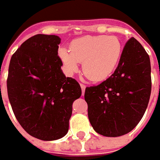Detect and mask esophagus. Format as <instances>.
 <instances>
[{
  "label": "esophagus",
  "mask_w": 160,
  "mask_h": 160,
  "mask_svg": "<svg viewBox=\"0 0 160 160\" xmlns=\"http://www.w3.org/2000/svg\"><path fill=\"white\" fill-rule=\"evenodd\" d=\"M80 88H81V91H82V95H84V92H85L86 86H85L84 84H81V83H80Z\"/></svg>",
  "instance_id": "esophagus-1"
}]
</instances>
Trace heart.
I'll use <instances>...</instances> for the list:
<instances>
[{"instance_id":"b5f03b06","label":"heart","mask_w":160,"mask_h":160,"mask_svg":"<svg viewBox=\"0 0 160 160\" xmlns=\"http://www.w3.org/2000/svg\"><path fill=\"white\" fill-rule=\"evenodd\" d=\"M58 54L69 75L79 71V62H82L86 77L98 82L108 79L116 70L122 55V45L115 36L88 35L74 40L71 51L60 48Z\"/></svg>"}]
</instances>
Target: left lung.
<instances>
[{
  "instance_id": "1",
  "label": "left lung",
  "mask_w": 160,
  "mask_h": 160,
  "mask_svg": "<svg viewBox=\"0 0 160 160\" xmlns=\"http://www.w3.org/2000/svg\"><path fill=\"white\" fill-rule=\"evenodd\" d=\"M150 73L149 56L135 38H130L114 73L85 89L89 122L97 133L119 137L136 127L148 104Z\"/></svg>"
}]
</instances>
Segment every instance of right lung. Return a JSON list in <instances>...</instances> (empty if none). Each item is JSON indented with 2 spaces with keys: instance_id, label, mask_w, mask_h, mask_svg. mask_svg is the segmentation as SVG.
<instances>
[{
  "instance_id": "obj_1",
  "label": "right lung",
  "mask_w": 160,
  "mask_h": 160,
  "mask_svg": "<svg viewBox=\"0 0 160 160\" xmlns=\"http://www.w3.org/2000/svg\"><path fill=\"white\" fill-rule=\"evenodd\" d=\"M60 43L56 35H34L15 52L9 66L7 90L15 117L28 134L45 141L68 133L72 103L81 96L78 81L61 71Z\"/></svg>"
}]
</instances>
